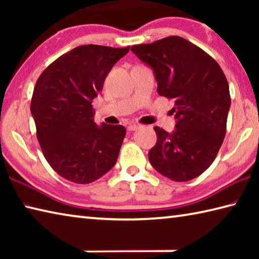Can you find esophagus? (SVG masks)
Returning a JSON list of instances; mask_svg holds the SVG:
<instances>
[{
	"label": "esophagus",
	"instance_id": "1",
	"mask_svg": "<svg viewBox=\"0 0 259 259\" xmlns=\"http://www.w3.org/2000/svg\"><path fill=\"white\" fill-rule=\"evenodd\" d=\"M140 128V125L139 124H129L128 125V130L129 131H135V130H137V129H139Z\"/></svg>",
	"mask_w": 259,
	"mask_h": 259
}]
</instances>
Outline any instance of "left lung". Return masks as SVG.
I'll list each match as a JSON object with an SVG mask.
<instances>
[{
  "label": "left lung",
  "mask_w": 259,
  "mask_h": 259,
  "mask_svg": "<svg viewBox=\"0 0 259 259\" xmlns=\"http://www.w3.org/2000/svg\"><path fill=\"white\" fill-rule=\"evenodd\" d=\"M153 68L157 94L175 100L176 129L154 126L156 144L148 159L157 172L187 182L207 170L226 134L231 106L229 83L211 56L181 36H168L131 47Z\"/></svg>",
  "instance_id": "1"
}]
</instances>
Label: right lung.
<instances>
[{
  "label": "right lung",
  "instance_id": "right-lung-1",
  "mask_svg": "<svg viewBox=\"0 0 259 259\" xmlns=\"http://www.w3.org/2000/svg\"><path fill=\"white\" fill-rule=\"evenodd\" d=\"M130 47L80 46L51 63L35 84L30 112L48 163L76 184L97 181L116 163L123 125L95 123L93 99Z\"/></svg>",
  "mask_w": 259,
  "mask_h": 259
}]
</instances>
